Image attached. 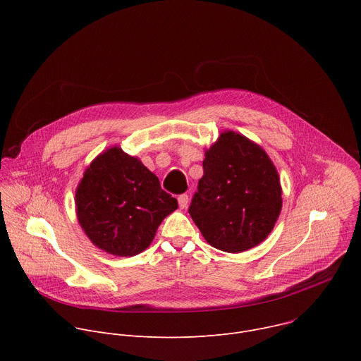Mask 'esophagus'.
Returning <instances> with one entry per match:
<instances>
[{"mask_svg": "<svg viewBox=\"0 0 361 361\" xmlns=\"http://www.w3.org/2000/svg\"><path fill=\"white\" fill-rule=\"evenodd\" d=\"M178 205L180 209H185L188 205V195L187 194H180L178 195Z\"/></svg>", "mask_w": 361, "mask_h": 361, "instance_id": "obj_1", "label": "esophagus"}]
</instances>
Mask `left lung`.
Masks as SVG:
<instances>
[{"label":"left lung","mask_w":361,"mask_h":361,"mask_svg":"<svg viewBox=\"0 0 361 361\" xmlns=\"http://www.w3.org/2000/svg\"><path fill=\"white\" fill-rule=\"evenodd\" d=\"M202 170L188 213L204 238L227 252L260 244L281 210L280 178L264 149L227 131L205 151Z\"/></svg>","instance_id":"8db88e82"}]
</instances>
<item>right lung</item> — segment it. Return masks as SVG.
Instances as JSON below:
<instances>
[{"label":"right lung","mask_w":361,"mask_h":361,"mask_svg":"<svg viewBox=\"0 0 361 361\" xmlns=\"http://www.w3.org/2000/svg\"><path fill=\"white\" fill-rule=\"evenodd\" d=\"M75 205L90 240L121 257L144 251L161 221L178 207L157 176L120 147L99 154L85 170Z\"/></svg>","instance_id":"right-lung-1"}]
</instances>
